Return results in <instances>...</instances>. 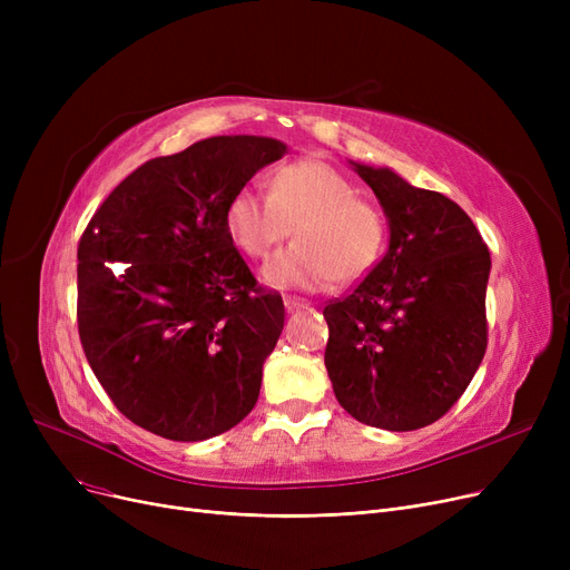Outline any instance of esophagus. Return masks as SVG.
<instances>
[{"mask_svg":"<svg viewBox=\"0 0 570 570\" xmlns=\"http://www.w3.org/2000/svg\"><path fill=\"white\" fill-rule=\"evenodd\" d=\"M284 307H286V312H297V309H305L307 303L303 301V297L286 295V297H284Z\"/></svg>","mask_w":570,"mask_h":570,"instance_id":"esophagus-1","label":"esophagus"}]
</instances>
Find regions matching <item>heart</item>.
Listing matches in <instances>:
<instances>
[{
  "instance_id": "b5f03b06",
  "label": "heart",
  "mask_w": 570,
  "mask_h": 570,
  "mask_svg": "<svg viewBox=\"0 0 570 570\" xmlns=\"http://www.w3.org/2000/svg\"><path fill=\"white\" fill-rule=\"evenodd\" d=\"M233 243L265 258L295 228L297 243L265 263L263 279L275 288L321 291L372 273L385 247L381 209L355 196L348 179L321 159L282 166L269 194L239 189L226 205Z\"/></svg>"
}]
</instances>
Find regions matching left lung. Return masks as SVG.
I'll use <instances>...</instances> for the list:
<instances>
[{"mask_svg": "<svg viewBox=\"0 0 570 570\" xmlns=\"http://www.w3.org/2000/svg\"><path fill=\"white\" fill-rule=\"evenodd\" d=\"M391 228L385 256L323 309L325 370L337 402L365 425H432L466 391L488 348L490 252L464 209L391 168L351 161Z\"/></svg>", "mask_w": 570, "mask_h": 570, "instance_id": "left-lung-1", "label": "left lung"}]
</instances>
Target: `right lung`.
Here are the masks:
<instances>
[{"mask_svg": "<svg viewBox=\"0 0 570 570\" xmlns=\"http://www.w3.org/2000/svg\"><path fill=\"white\" fill-rule=\"evenodd\" d=\"M286 155L265 136H213L145 161L89 219L78 245V333L87 363L131 423L203 441L254 409L282 327L226 228V205Z\"/></svg>", "mask_w": 570, "mask_h": 570, "instance_id": "1", "label": "right lung"}]
</instances>
